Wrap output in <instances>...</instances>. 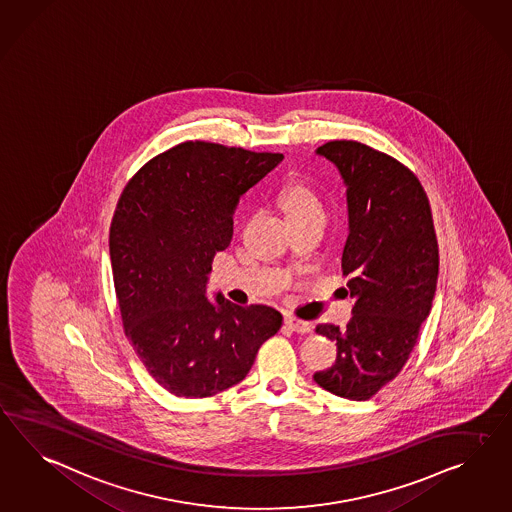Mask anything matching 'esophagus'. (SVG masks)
Masks as SVG:
<instances>
[{
  "mask_svg": "<svg viewBox=\"0 0 512 512\" xmlns=\"http://www.w3.org/2000/svg\"><path fill=\"white\" fill-rule=\"evenodd\" d=\"M284 325L291 332H297V334H308L312 330V325L308 321H301V319H295V317H286Z\"/></svg>",
  "mask_w": 512,
  "mask_h": 512,
  "instance_id": "obj_1",
  "label": "esophagus"
}]
</instances>
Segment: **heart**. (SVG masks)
Masks as SVG:
<instances>
[{"mask_svg":"<svg viewBox=\"0 0 512 512\" xmlns=\"http://www.w3.org/2000/svg\"><path fill=\"white\" fill-rule=\"evenodd\" d=\"M276 202L280 210L284 211L289 224L306 219H323L321 198L310 185L302 182H289L284 185L276 195Z\"/></svg>","mask_w":512,"mask_h":512,"instance_id":"heart-1","label":"heart"}]
</instances>
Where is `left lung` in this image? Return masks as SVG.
<instances>
[{
	"label": "left lung",
	"instance_id": "8db88e82",
	"mask_svg": "<svg viewBox=\"0 0 512 512\" xmlns=\"http://www.w3.org/2000/svg\"><path fill=\"white\" fill-rule=\"evenodd\" d=\"M347 187L349 236L341 271L354 301L347 327L315 332L336 341V362L314 380L330 394L366 401L399 375L433 308L438 243L420 180L397 159L356 141L315 150Z\"/></svg>",
	"mask_w": 512,
	"mask_h": 512
}]
</instances>
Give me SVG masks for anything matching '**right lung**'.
Here are the masks:
<instances>
[{"label": "right lung", "instance_id": "right-lung-1", "mask_svg": "<svg viewBox=\"0 0 512 512\" xmlns=\"http://www.w3.org/2000/svg\"><path fill=\"white\" fill-rule=\"evenodd\" d=\"M282 159L187 141L150 159L118 198L109 254L124 332L152 379L176 397H210L241 382L282 327L271 306L206 295L239 198Z\"/></svg>", "mask_w": 512, "mask_h": 512}]
</instances>
